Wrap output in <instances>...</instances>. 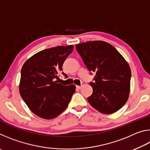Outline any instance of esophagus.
Instances as JSON below:
<instances>
[{
    "label": "esophagus",
    "instance_id": "obj_1",
    "mask_svg": "<svg viewBox=\"0 0 150 150\" xmlns=\"http://www.w3.org/2000/svg\"><path fill=\"white\" fill-rule=\"evenodd\" d=\"M76 87H77V88H78V89H80V88H81V86L77 85V86H76Z\"/></svg>",
    "mask_w": 150,
    "mask_h": 150
}]
</instances>
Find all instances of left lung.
Instances as JSON below:
<instances>
[{
    "label": "left lung",
    "mask_w": 150,
    "mask_h": 150,
    "mask_svg": "<svg viewBox=\"0 0 150 150\" xmlns=\"http://www.w3.org/2000/svg\"><path fill=\"white\" fill-rule=\"evenodd\" d=\"M76 49L91 72L95 73L93 94L87 100L103 114H112L125 105L130 93L131 70L115 47L103 41L81 43Z\"/></svg>",
    "instance_id": "8db88e82"
}]
</instances>
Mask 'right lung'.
I'll return each instance as SVG.
<instances>
[{
    "instance_id": "obj_1",
    "label": "right lung",
    "mask_w": 150,
    "mask_h": 150,
    "mask_svg": "<svg viewBox=\"0 0 150 150\" xmlns=\"http://www.w3.org/2000/svg\"><path fill=\"white\" fill-rule=\"evenodd\" d=\"M73 50V45L45 49L33 55L22 66L20 95L30 110L40 117L55 118L65 110L71 99L75 85H64L55 80Z\"/></svg>"
}]
</instances>
